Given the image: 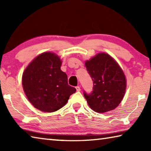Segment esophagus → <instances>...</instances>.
Listing matches in <instances>:
<instances>
[{
    "instance_id": "obj_1",
    "label": "esophagus",
    "mask_w": 151,
    "mask_h": 151,
    "mask_svg": "<svg viewBox=\"0 0 151 151\" xmlns=\"http://www.w3.org/2000/svg\"><path fill=\"white\" fill-rule=\"evenodd\" d=\"M76 91H81V88H80V86H76Z\"/></svg>"
}]
</instances>
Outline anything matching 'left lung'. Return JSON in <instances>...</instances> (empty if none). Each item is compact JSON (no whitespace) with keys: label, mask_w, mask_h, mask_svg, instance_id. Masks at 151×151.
I'll use <instances>...</instances> for the list:
<instances>
[{"label":"left lung","mask_w":151,"mask_h":151,"mask_svg":"<svg viewBox=\"0 0 151 151\" xmlns=\"http://www.w3.org/2000/svg\"><path fill=\"white\" fill-rule=\"evenodd\" d=\"M88 73L93 81L91 93L83 94L89 106L103 113L118 106L126 90V78L117 63L106 53H99L86 61Z\"/></svg>","instance_id":"left-lung-1"}]
</instances>
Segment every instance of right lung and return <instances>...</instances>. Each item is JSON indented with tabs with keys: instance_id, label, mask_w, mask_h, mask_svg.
<instances>
[{
	"instance_id": "1",
	"label": "right lung",
	"mask_w": 151,
	"mask_h": 151,
	"mask_svg": "<svg viewBox=\"0 0 151 151\" xmlns=\"http://www.w3.org/2000/svg\"><path fill=\"white\" fill-rule=\"evenodd\" d=\"M61 61L57 55L44 52L27 66L22 83L28 99L43 112L57 111L65 105L76 88L68 84L67 75L60 70Z\"/></svg>"
}]
</instances>
